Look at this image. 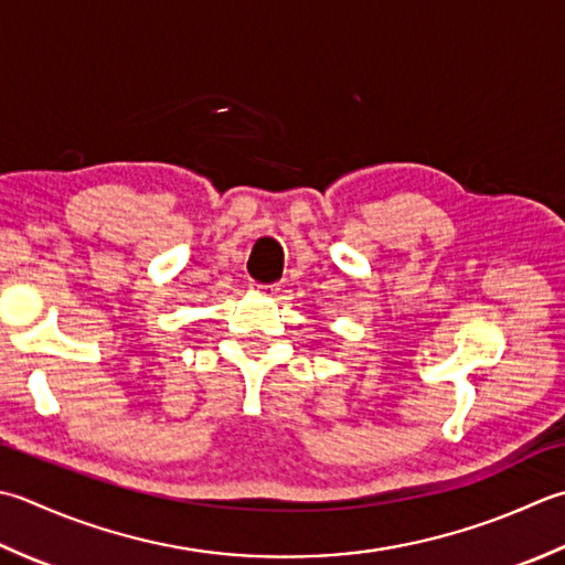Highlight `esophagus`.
I'll return each instance as SVG.
<instances>
[{"instance_id":"34e87169","label":"esophagus","mask_w":565,"mask_h":565,"mask_svg":"<svg viewBox=\"0 0 565 565\" xmlns=\"http://www.w3.org/2000/svg\"><path fill=\"white\" fill-rule=\"evenodd\" d=\"M252 289L254 291H259L262 296H276V294H279V286H276V284H252Z\"/></svg>"}]
</instances>
